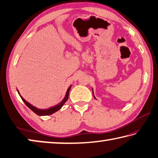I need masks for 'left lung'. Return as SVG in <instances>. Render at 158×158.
<instances>
[{
	"instance_id": "1",
	"label": "left lung",
	"mask_w": 158,
	"mask_h": 158,
	"mask_svg": "<svg viewBox=\"0 0 158 158\" xmlns=\"http://www.w3.org/2000/svg\"><path fill=\"white\" fill-rule=\"evenodd\" d=\"M92 90H93V89H92ZM93 97H94V98H95V96H94V93H93ZM95 99H96V98H95Z\"/></svg>"
}]
</instances>
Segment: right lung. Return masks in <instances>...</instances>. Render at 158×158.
<instances>
[{
  "mask_svg": "<svg viewBox=\"0 0 158 158\" xmlns=\"http://www.w3.org/2000/svg\"><path fill=\"white\" fill-rule=\"evenodd\" d=\"M71 86H72V85H69V87L68 88V90H67L65 96V97H64L63 100L61 101L59 104H58L57 105H56L54 106H52V107L49 108V109H37V108L35 107V106H33L32 105H31L30 103L28 102L27 101H26L24 99H23L22 97H21V96L20 95L19 92V90L17 89V92L19 93V95H20L21 100L23 101V102L26 104V105L27 106L29 109H31V110L33 111L35 114H36L37 115H38V116H47V115H52V114L55 113V112H56L57 111H58V110H59V109H61V107H62L63 105L66 102V101L68 100V97H69V90H70V89H71Z\"/></svg>",
  "mask_w": 158,
  "mask_h": 158,
  "instance_id": "right-lung-1",
  "label": "right lung"
}]
</instances>
